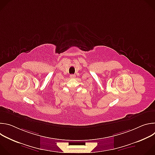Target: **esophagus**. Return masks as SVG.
<instances>
[{
    "instance_id": "obj_1",
    "label": "esophagus",
    "mask_w": 155,
    "mask_h": 155,
    "mask_svg": "<svg viewBox=\"0 0 155 155\" xmlns=\"http://www.w3.org/2000/svg\"><path fill=\"white\" fill-rule=\"evenodd\" d=\"M70 78H75V75H70Z\"/></svg>"
}]
</instances>
